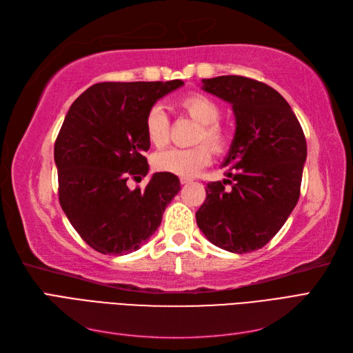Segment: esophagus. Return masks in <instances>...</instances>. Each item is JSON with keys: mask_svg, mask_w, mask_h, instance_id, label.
<instances>
[{"mask_svg": "<svg viewBox=\"0 0 353 353\" xmlns=\"http://www.w3.org/2000/svg\"><path fill=\"white\" fill-rule=\"evenodd\" d=\"M179 181H181V184L185 185V184H190L191 181H193V179H191V178H185V176H183V178H181Z\"/></svg>", "mask_w": 353, "mask_h": 353, "instance_id": "1", "label": "esophagus"}]
</instances>
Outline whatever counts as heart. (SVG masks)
<instances>
[{
  "mask_svg": "<svg viewBox=\"0 0 353 353\" xmlns=\"http://www.w3.org/2000/svg\"><path fill=\"white\" fill-rule=\"evenodd\" d=\"M181 112L199 123L193 143L206 142L208 145H197L190 148H170L160 152L153 157V166L160 172H168L179 176H193L210 163L212 150L221 153L228 144L227 128L219 122V104L201 92H190L178 101ZM145 134L148 141L154 147L162 148L169 143L170 122L166 112L159 104L152 105L145 114Z\"/></svg>",
  "mask_w": 353,
  "mask_h": 353,
  "instance_id": "b5f03b06",
  "label": "heart"
}]
</instances>
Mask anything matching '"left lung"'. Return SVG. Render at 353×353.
Masks as SVG:
<instances>
[{
    "label": "left lung",
    "mask_w": 353,
    "mask_h": 353,
    "mask_svg": "<svg viewBox=\"0 0 353 353\" xmlns=\"http://www.w3.org/2000/svg\"><path fill=\"white\" fill-rule=\"evenodd\" d=\"M201 82L206 92L232 105L236 134L222 163L228 179L208 184L197 225L218 248L249 253L263 248L296 206L305 134L290 104L270 85L236 74Z\"/></svg>",
    "instance_id": "obj_1"
}]
</instances>
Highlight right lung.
<instances>
[{
    "label": "right lung",
    "mask_w": 353,
    "mask_h": 353,
    "mask_svg": "<svg viewBox=\"0 0 353 353\" xmlns=\"http://www.w3.org/2000/svg\"><path fill=\"white\" fill-rule=\"evenodd\" d=\"M184 82H100L73 101L54 144L59 200L72 227L103 254L135 252L152 237L181 190L174 174H153L144 190L126 181L148 172L145 114Z\"/></svg>",
    "instance_id": "1"
}]
</instances>
